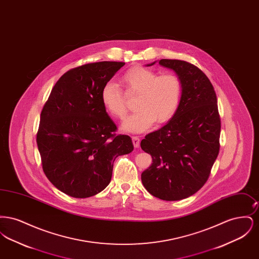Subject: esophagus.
I'll return each mask as SVG.
<instances>
[{
    "instance_id": "1",
    "label": "esophagus",
    "mask_w": 259,
    "mask_h": 259,
    "mask_svg": "<svg viewBox=\"0 0 259 259\" xmlns=\"http://www.w3.org/2000/svg\"><path fill=\"white\" fill-rule=\"evenodd\" d=\"M132 142H133V145L135 148H139L140 146V138L137 137V136H133L132 137Z\"/></svg>"
}]
</instances>
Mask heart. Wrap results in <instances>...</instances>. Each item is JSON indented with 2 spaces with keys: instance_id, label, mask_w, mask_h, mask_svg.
Listing matches in <instances>:
<instances>
[{
  "instance_id": "1",
  "label": "heart",
  "mask_w": 259,
  "mask_h": 259,
  "mask_svg": "<svg viewBox=\"0 0 259 259\" xmlns=\"http://www.w3.org/2000/svg\"><path fill=\"white\" fill-rule=\"evenodd\" d=\"M120 82L127 95H137L135 108L122 124L125 131L141 133L147 131L157 121H170L180 108L184 85L182 78L174 73H158L143 66L128 69L121 76ZM101 101L106 111L117 119L127 114V105L123 91L113 81H108L101 90Z\"/></svg>"
}]
</instances>
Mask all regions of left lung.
I'll list each match as a JSON object with an SVG mask.
<instances>
[{"label": "left lung", "mask_w": 259, "mask_h": 259, "mask_svg": "<svg viewBox=\"0 0 259 259\" xmlns=\"http://www.w3.org/2000/svg\"><path fill=\"white\" fill-rule=\"evenodd\" d=\"M159 64L182 78L184 92L172 119L141 142L152 157L142 183L151 195L177 201L193 195L208 181L220 152L221 116L213 87L198 67L172 59Z\"/></svg>", "instance_id": "1"}]
</instances>
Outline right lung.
Here are the masks:
<instances>
[{
	"mask_svg": "<svg viewBox=\"0 0 259 259\" xmlns=\"http://www.w3.org/2000/svg\"><path fill=\"white\" fill-rule=\"evenodd\" d=\"M124 62H95L62 75L41 112L37 144L50 183L74 198L96 195L110 184L113 162L130 153L129 136L116 135L101 90Z\"/></svg>",
	"mask_w": 259,
	"mask_h": 259,
	"instance_id": "1",
	"label": "right lung"
}]
</instances>
